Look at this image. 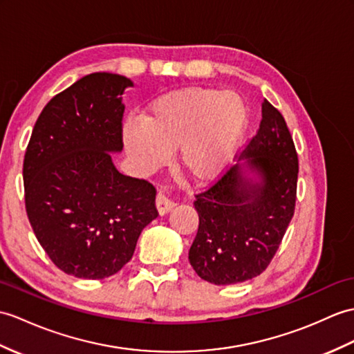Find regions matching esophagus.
I'll use <instances>...</instances> for the list:
<instances>
[{"instance_id":"obj_1","label":"esophagus","mask_w":354,"mask_h":354,"mask_svg":"<svg viewBox=\"0 0 354 354\" xmlns=\"http://www.w3.org/2000/svg\"><path fill=\"white\" fill-rule=\"evenodd\" d=\"M155 203H157V209H158V212H160V216L167 214V212L175 207V202L170 201L169 197L164 196L162 193H158L157 201H155Z\"/></svg>"}]
</instances>
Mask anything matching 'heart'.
I'll list each match as a JSON object with an SVG mask.
<instances>
[{
    "label": "heart",
    "instance_id": "obj_1",
    "mask_svg": "<svg viewBox=\"0 0 354 354\" xmlns=\"http://www.w3.org/2000/svg\"><path fill=\"white\" fill-rule=\"evenodd\" d=\"M241 96L209 87L178 88L157 97L143 120L123 125V146L136 169L152 174L178 151L179 167L197 183L217 179L248 131Z\"/></svg>",
    "mask_w": 354,
    "mask_h": 354
}]
</instances>
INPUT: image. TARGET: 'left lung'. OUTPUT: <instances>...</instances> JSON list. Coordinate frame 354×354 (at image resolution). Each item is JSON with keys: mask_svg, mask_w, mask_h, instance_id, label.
Segmentation results:
<instances>
[{"mask_svg": "<svg viewBox=\"0 0 354 354\" xmlns=\"http://www.w3.org/2000/svg\"><path fill=\"white\" fill-rule=\"evenodd\" d=\"M244 164L226 170L196 194L199 229L188 252L197 276L232 285L259 276L276 254L297 197L299 158L283 116L267 100L257 136L241 152ZM259 176L253 180L245 171Z\"/></svg>", "mask_w": 354, "mask_h": 354, "instance_id": "8db88e82", "label": "left lung"}]
</instances>
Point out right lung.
I'll list each match as a JSON object with an SVG mask.
<instances>
[{"instance_id":"1","label":"right lung","mask_w":354,"mask_h":354,"mask_svg":"<svg viewBox=\"0 0 354 354\" xmlns=\"http://www.w3.org/2000/svg\"><path fill=\"white\" fill-rule=\"evenodd\" d=\"M131 86L118 73H90L55 95L32 128L22 170L27 216L66 274H116L158 217L155 187L111 161L123 147L122 93Z\"/></svg>"}]
</instances>
